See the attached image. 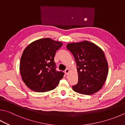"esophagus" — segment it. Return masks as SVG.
Wrapping results in <instances>:
<instances>
[{"instance_id": "obj_1", "label": "esophagus", "mask_w": 125, "mask_h": 125, "mask_svg": "<svg viewBox=\"0 0 125 125\" xmlns=\"http://www.w3.org/2000/svg\"><path fill=\"white\" fill-rule=\"evenodd\" d=\"M69 69L68 68H67L65 70V74L66 75H68L69 73Z\"/></svg>"}]
</instances>
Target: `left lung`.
Returning <instances> with one entry per match:
<instances>
[{"mask_svg":"<svg viewBox=\"0 0 125 125\" xmlns=\"http://www.w3.org/2000/svg\"><path fill=\"white\" fill-rule=\"evenodd\" d=\"M75 60L78 82L73 89L79 94L90 95L100 90L106 80L108 64L103 50L96 44L85 40L67 44Z\"/></svg>","mask_w":125,"mask_h":125,"instance_id":"left-lung-1","label":"left lung"}]
</instances>
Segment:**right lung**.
Segmentation results:
<instances>
[{
	"instance_id": "obj_1",
	"label": "right lung",
	"mask_w": 125,
	"mask_h": 125,
	"mask_svg": "<svg viewBox=\"0 0 125 125\" xmlns=\"http://www.w3.org/2000/svg\"><path fill=\"white\" fill-rule=\"evenodd\" d=\"M62 42L44 38L31 43L24 50L20 63L22 80L31 90L44 92L58 85L64 73L56 70L54 57Z\"/></svg>"
}]
</instances>
